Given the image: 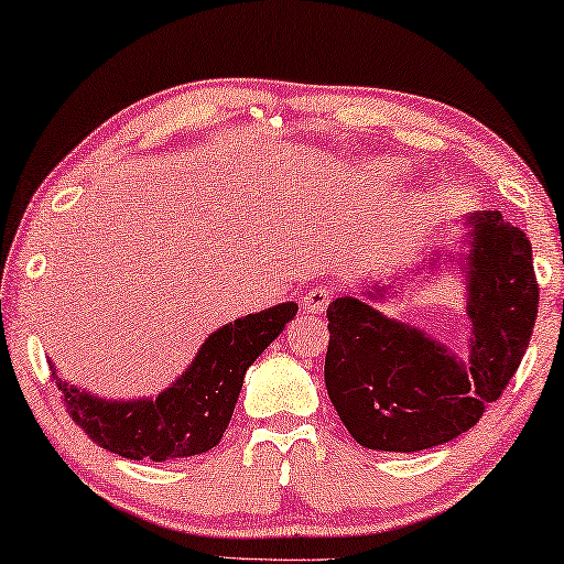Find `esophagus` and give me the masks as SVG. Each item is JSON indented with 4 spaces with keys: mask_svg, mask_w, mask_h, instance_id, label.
Segmentation results:
<instances>
[{
    "mask_svg": "<svg viewBox=\"0 0 564 564\" xmlns=\"http://www.w3.org/2000/svg\"><path fill=\"white\" fill-rule=\"evenodd\" d=\"M329 302H332L329 288H312L310 292L302 294V307L307 312H325Z\"/></svg>",
    "mask_w": 564,
    "mask_h": 564,
    "instance_id": "obj_1",
    "label": "esophagus"
}]
</instances>
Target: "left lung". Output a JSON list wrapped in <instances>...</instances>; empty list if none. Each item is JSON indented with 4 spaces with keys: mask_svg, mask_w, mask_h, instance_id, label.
<instances>
[{
    "mask_svg": "<svg viewBox=\"0 0 564 564\" xmlns=\"http://www.w3.org/2000/svg\"><path fill=\"white\" fill-rule=\"evenodd\" d=\"M467 225V365L362 300L339 297L327 307V392L362 447L420 452L459 437L500 400L522 362L540 304L532 245L495 209L469 215Z\"/></svg>",
    "mask_w": 564,
    "mask_h": 564,
    "instance_id": "obj_1",
    "label": "left lung"
}]
</instances>
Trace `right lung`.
<instances>
[{"mask_svg": "<svg viewBox=\"0 0 564 564\" xmlns=\"http://www.w3.org/2000/svg\"><path fill=\"white\" fill-rule=\"evenodd\" d=\"M294 315L297 304L284 302L229 322L207 337L187 372L156 400L107 402L57 380L62 402L89 440L115 455L154 463L202 455L225 435L247 367Z\"/></svg>", "mask_w": 564, "mask_h": 564, "instance_id": "add662e5", "label": "right lung"}]
</instances>
